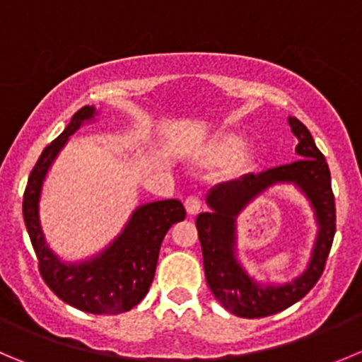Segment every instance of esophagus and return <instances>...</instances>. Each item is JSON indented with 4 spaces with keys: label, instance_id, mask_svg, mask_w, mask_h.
I'll list each match as a JSON object with an SVG mask.
<instances>
[{
    "label": "esophagus",
    "instance_id": "obj_1",
    "mask_svg": "<svg viewBox=\"0 0 362 362\" xmlns=\"http://www.w3.org/2000/svg\"><path fill=\"white\" fill-rule=\"evenodd\" d=\"M200 209H202V202L198 197H189L187 200H185V211H187V214L191 216L198 214Z\"/></svg>",
    "mask_w": 362,
    "mask_h": 362
}]
</instances>
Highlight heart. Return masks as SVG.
<instances>
[{
	"label": "heart",
	"instance_id": "obj_1",
	"mask_svg": "<svg viewBox=\"0 0 362 362\" xmlns=\"http://www.w3.org/2000/svg\"><path fill=\"white\" fill-rule=\"evenodd\" d=\"M248 144V137L239 132H223V134L216 135L212 139H209L207 143H204L202 146H198L197 150L192 151L191 157L194 158L200 164H221V162H227L230 158H234ZM252 164V157L248 153H242L235 160V170L241 171L245 168Z\"/></svg>",
	"mask_w": 362,
	"mask_h": 362
}]
</instances>
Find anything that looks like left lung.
Returning <instances> with one entry per match:
<instances>
[{
    "label": "left lung",
    "instance_id": "left-lung-1",
    "mask_svg": "<svg viewBox=\"0 0 362 362\" xmlns=\"http://www.w3.org/2000/svg\"><path fill=\"white\" fill-rule=\"evenodd\" d=\"M288 123L298 143L295 148L298 160L214 185L205 197L211 211L197 218L207 286L216 300L239 318H264L302 300L322 276L336 234V205L325 157L305 124L291 116ZM279 185H293L308 200L317 223V238L306 269L289 283L257 281L250 276L238 259L237 246L240 212Z\"/></svg>",
    "mask_w": 362,
    "mask_h": 362
}]
</instances>
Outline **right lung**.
Instances as JSON below:
<instances>
[{"label":"right lung","instance_id":"obj_1","mask_svg":"<svg viewBox=\"0 0 362 362\" xmlns=\"http://www.w3.org/2000/svg\"><path fill=\"white\" fill-rule=\"evenodd\" d=\"M98 119L94 105H86L49 146L44 148L28 178L23 216L39 259L40 275L49 289L69 305L90 314H121L135 307L150 291L165 232L185 218L180 200H158L132 211L119 234L89 257L66 261L57 255L40 221L42 187L53 162L71 135Z\"/></svg>","mask_w":362,"mask_h":362}]
</instances>
